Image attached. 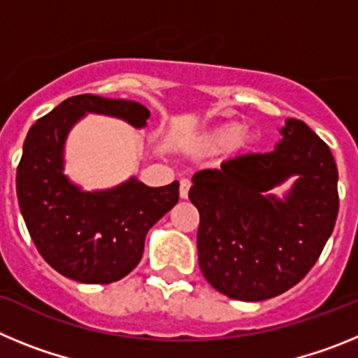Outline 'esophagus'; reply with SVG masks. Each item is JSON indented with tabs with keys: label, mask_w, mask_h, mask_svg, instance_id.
<instances>
[{
	"label": "esophagus",
	"mask_w": 358,
	"mask_h": 358,
	"mask_svg": "<svg viewBox=\"0 0 358 358\" xmlns=\"http://www.w3.org/2000/svg\"><path fill=\"white\" fill-rule=\"evenodd\" d=\"M189 186H192L189 179H181V182H179V195H181V199L188 197Z\"/></svg>",
	"instance_id": "obj_1"
}]
</instances>
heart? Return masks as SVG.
<instances>
[{"label": "heart", "instance_id": "b5f03b06", "mask_svg": "<svg viewBox=\"0 0 358 358\" xmlns=\"http://www.w3.org/2000/svg\"><path fill=\"white\" fill-rule=\"evenodd\" d=\"M249 140H251V136L243 131L240 123H227L224 127L217 129L210 138L211 143L217 145V147H226V145L231 143L243 145L249 143Z\"/></svg>", "mask_w": 358, "mask_h": 358}]
</instances>
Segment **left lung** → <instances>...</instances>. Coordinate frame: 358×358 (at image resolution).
I'll return each mask as SVG.
<instances>
[{
  "mask_svg": "<svg viewBox=\"0 0 358 358\" xmlns=\"http://www.w3.org/2000/svg\"><path fill=\"white\" fill-rule=\"evenodd\" d=\"M273 152L226 159L194 176L199 265L210 285L240 301H264L297 285L319 260L339 213L330 147L301 120H287ZM297 175L285 201L265 191Z\"/></svg>",
  "mask_w": 358,
  "mask_h": 358,
  "instance_id": "1",
  "label": "left lung"
}]
</instances>
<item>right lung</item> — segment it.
Listing matches in <instances>:
<instances>
[{
	"instance_id": "1",
	"label": "right lung",
	"mask_w": 358,
	"mask_h": 358,
	"mask_svg": "<svg viewBox=\"0 0 358 358\" xmlns=\"http://www.w3.org/2000/svg\"><path fill=\"white\" fill-rule=\"evenodd\" d=\"M84 113L118 116L145 127L150 110L134 100L77 94L37 120L17 164V201L31 240L57 273L90 285L127 276L143 255L148 229L179 201V182L150 188L132 177L84 194L62 173V145Z\"/></svg>"
}]
</instances>
